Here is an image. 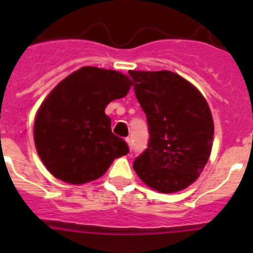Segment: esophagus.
Here are the masks:
<instances>
[{"mask_svg": "<svg viewBox=\"0 0 253 253\" xmlns=\"http://www.w3.org/2000/svg\"><path fill=\"white\" fill-rule=\"evenodd\" d=\"M125 141H126L127 144H128V148H129V150H131V149H132V142H131V138H128V137H127V138L125 139Z\"/></svg>", "mask_w": 253, "mask_h": 253, "instance_id": "esophagus-1", "label": "esophagus"}]
</instances>
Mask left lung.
Here are the masks:
<instances>
[{
  "instance_id": "8db88e82",
  "label": "left lung",
  "mask_w": 253,
  "mask_h": 253,
  "mask_svg": "<svg viewBox=\"0 0 253 253\" xmlns=\"http://www.w3.org/2000/svg\"><path fill=\"white\" fill-rule=\"evenodd\" d=\"M128 73L149 128L148 148L134 160V171L159 192L183 190L197 180L211 155L214 125L208 103L171 71Z\"/></svg>"
}]
</instances>
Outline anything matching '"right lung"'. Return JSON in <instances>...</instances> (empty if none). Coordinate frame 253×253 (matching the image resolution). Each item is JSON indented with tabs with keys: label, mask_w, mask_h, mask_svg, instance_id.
<instances>
[{
	"label": "right lung",
	"mask_w": 253,
	"mask_h": 253,
	"mask_svg": "<svg viewBox=\"0 0 253 253\" xmlns=\"http://www.w3.org/2000/svg\"><path fill=\"white\" fill-rule=\"evenodd\" d=\"M132 82L121 72L79 68L51 90L37 112L34 142L56 178L82 185L99 178L128 145L111 132L105 108L127 95Z\"/></svg>",
	"instance_id": "add662e5"
}]
</instances>
